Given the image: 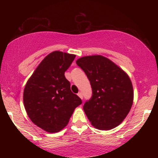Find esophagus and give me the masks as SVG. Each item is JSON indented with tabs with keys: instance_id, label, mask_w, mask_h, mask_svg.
Listing matches in <instances>:
<instances>
[{
	"instance_id": "esophagus-1",
	"label": "esophagus",
	"mask_w": 158,
	"mask_h": 158,
	"mask_svg": "<svg viewBox=\"0 0 158 158\" xmlns=\"http://www.w3.org/2000/svg\"><path fill=\"white\" fill-rule=\"evenodd\" d=\"M78 96H79V97H80L81 99H83V95H82V94H81V92H79V94H78Z\"/></svg>"
}]
</instances>
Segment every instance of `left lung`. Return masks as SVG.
<instances>
[{"label":"left lung","mask_w":158,"mask_h":158,"mask_svg":"<svg viewBox=\"0 0 158 158\" xmlns=\"http://www.w3.org/2000/svg\"><path fill=\"white\" fill-rule=\"evenodd\" d=\"M92 88V97L83 109L94 128L110 130L118 126L131 110L134 90L129 77L122 68L101 55L77 59Z\"/></svg>","instance_id":"obj_1"}]
</instances>
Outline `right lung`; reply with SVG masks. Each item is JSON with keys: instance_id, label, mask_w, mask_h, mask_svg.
I'll return each mask as SVG.
<instances>
[{"instance_id": "right-lung-1", "label": "right lung", "mask_w": 158, "mask_h": 158, "mask_svg": "<svg viewBox=\"0 0 158 158\" xmlns=\"http://www.w3.org/2000/svg\"><path fill=\"white\" fill-rule=\"evenodd\" d=\"M75 57L59 50L50 52L25 85L23 99L27 115L34 124L49 133L62 130L75 108L81 104L64 77Z\"/></svg>"}]
</instances>
